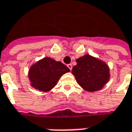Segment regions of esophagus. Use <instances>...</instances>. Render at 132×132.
I'll return each mask as SVG.
<instances>
[{
  "label": "esophagus",
  "mask_w": 132,
  "mask_h": 132,
  "mask_svg": "<svg viewBox=\"0 0 132 132\" xmlns=\"http://www.w3.org/2000/svg\"><path fill=\"white\" fill-rule=\"evenodd\" d=\"M67 66H68V68H69L70 70H72V68H73V66H72V64H68Z\"/></svg>",
  "instance_id": "obj_1"
}]
</instances>
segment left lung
<instances>
[{"label": "left lung", "instance_id": "left-lung-1", "mask_svg": "<svg viewBox=\"0 0 132 132\" xmlns=\"http://www.w3.org/2000/svg\"><path fill=\"white\" fill-rule=\"evenodd\" d=\"M76 62L72 73L78 84L85 90L96 91L109 82V68L105 62L90 55L79 58Z\"/></svg>", "mask_w": 132, "mask_h": 132}]
</instances>
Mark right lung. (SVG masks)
Instances as JSON below:
<instances>
[{
    "label": "right lung",
    "mask_w": 132,
    "mask_h": 132,
    "mask_svg": "<svg viewBox=\"0 0 132 132\" xmlns=\"http://www.w3.org/2000/svg\"><path fill=\"white\" fill-rule=\"evenodd\" d=\"M69 71V68L62 62L46 57L30 68L29 79L32 87L46 92L56 85L60 77Z\"/></svg>",
    "instance_id": "add662e5"
}]
</instances>
